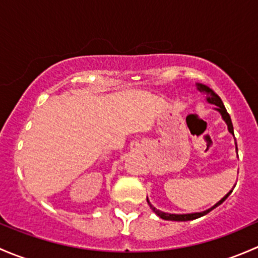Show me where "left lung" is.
<instances>
[{
	"instance_id": "1",
	"label": "left lung",
	"mask_w": 258,
	"mask_h": 258,
	"mask_svg": "<svg viewBox=\"0 0 258 258\" xmlns=\"http://www.w3.org/2000/svg\"><path fill=\"white\" fill-rule=\"evenodd\" d=\"M198 88H199V90H201V92L208 93V94H209V97H208V102H209V103H211V104H215V105H216V107H217V108H216V110H219L220 113H221L222 119H224V120L226 121L227 128H228V132H230L231 134H233V125H232V121H231L230 114L227 113V110H226V108H225L224 103H222L221 98H220L219 95L216 94V93L212 92V90L210 89L209 87L204 86V84H198ZM236 149H237V145H236ZM231 192H232V190H231L230 192H228L227 195L225 196V198H222L221 200H220L219 203L216 204V205L212 206L211 209L206 210V211H204V212H195V214H185V215L165 214V212H161V211H159V210H156L155 208H154V206L151 205L150 203H149V200H148V204H149V206H150V209L153 210V211L155 212V214L158 215V216H160L161 219H164V220H170V221H190V220H195V219H198V217H201V216H204V215L209 214V212L211 211V210H214L215 208H216V206L221 205V204L224 203V201L226 200V199L228 198V195H230Z\"/></svg>"
}]
</instances>
